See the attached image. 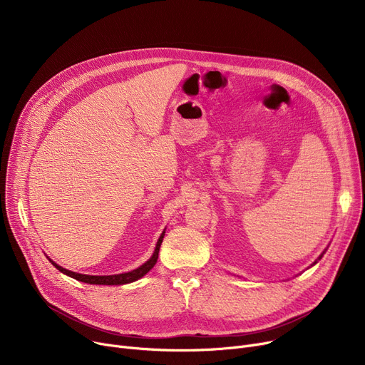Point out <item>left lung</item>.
Wrapping results in <instances>:
<instances>
[{"instance_id":"obj_1","label":"left lung","mask_w":365,"mask_h":365,"mask_svg":"<svg viewBox=\"0 0 365 365\" xmlns=\"http://www.w3.org/2000/svg\"><path fill=\"white\" fill-rule=\"evenodd\" d=\"M322 255H324V253H322ZM322 255H321V256H319V257H318V259H321V257H322ZM315 263H317V262H315Z\"/></svg>"}]
</instances>
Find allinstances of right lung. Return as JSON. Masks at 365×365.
<instances>
[{
	"label": "right lung",
	"instance_id": "right-lung-1",
	"mask_svg": "<svg viewBox=\"0 0 365 365\" xmlns=\"http://www.w3.org/2000/svg\"><path fill=\"white\" fill-rule=\"evenodd\" d=\"M164 234H165V231H163L161 237L158 238L157 247H155V250H153V255L150 256V259L148 262H145L142 266H139L138 269L125 272V274H117V275H84V274H76V272L68 271V269H65V267L54 263L53 260H50V259L48 260L51 262V264L56 267V269H59L62 274H65V275H68L71 278H75L76 281L87 282V284H98V285H123V284L138 281L139 278L146 275L153 266H155V263L158 260V253H160V247H161Z\"/></svg>",
	"mask_w": 365,
	"mask_h": 365
}]
</instances>
